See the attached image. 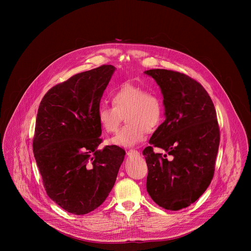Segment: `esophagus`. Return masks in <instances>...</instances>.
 <instances>
[{"mask_svg": "<svg viewBox=\"0 0 251 251\" xmlns=\"http://www.w3.org/2000/svg\"><path fill=\"white\" fill-rule=\"evenodd\" d=\"M138 154H139V152L137 150H135V149H131V150L127 151V155L128 156H136Z\"/></svg>", "mask_w": 251, "mask_h": 251, "instance_id": "esophagus-1", "label": "esophagus"}]
</instances>
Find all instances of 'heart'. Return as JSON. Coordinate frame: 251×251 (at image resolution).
Instances as JSON below:
<instances>
[{
    "label": "heart",
    "mask_w": 251,
    "mask_h": 251,
    "mask_svg": "<svg viewBox=\"0 0 251 251\" xmlns=\"http://www.w3.org/2000/svg\"><path fill=\"white\" fill-rule=\"evenodd\" d=\"M112 105L101 103L97 109V118L102 129L115 133L123 116L126 125L111 139L114 145L131 147L145 139L148 132L154 131L163 118V103L154 92L125 83L111 96Z\"/></svg>",
    "instance_id": "heart-1"
}]
</instances>
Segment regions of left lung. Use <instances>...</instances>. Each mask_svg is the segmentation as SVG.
Returning a JSON list of instances; mask_svg holds the SVG:
<instances>
[{"mask_svg":"<svg viewBox=\"0 0 251 251\" xmlns=\"http://www.w3.org/2000/svg\"><path fill=\"white\" fill-rule=\"evenodd\" d=\"M145 74L161 87L166 115L143 151L147 192L158 205L178 210L194 203L213 177L221 139L217 112L206 90L194 78L159 68ZM154 147L172 159L155 153Z\"/></svg>","mask_w":251,"mask_h":251,"instance_id":"left-lung-1","label":"left lung"}]
</instances>
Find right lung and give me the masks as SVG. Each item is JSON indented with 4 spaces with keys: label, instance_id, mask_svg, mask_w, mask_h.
<instances>
[{
    "label": "right lung",
    "instance_id": "1",
    "mask_svg": "<svg viewBox=\"0 0 251 251\" xmlns=\"http://www.w3.org/2000/svg\"><path fill=\"white\" fill-rule=\"evenodd\" d=\"M115 67L104 64L51 87L39 106L32 150L48 196L66 211L88 213L111 192L125 151L102 143L97 109Z\"/></svg>",
    "mask_w": 251,
    "mask_h": 251
}]
</instances>
